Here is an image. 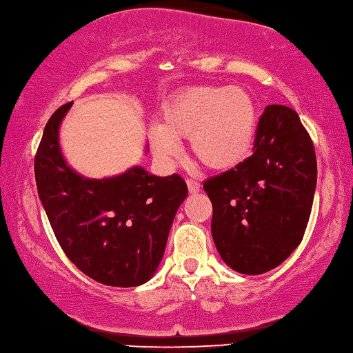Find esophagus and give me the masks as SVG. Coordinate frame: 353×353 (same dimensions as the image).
<instances>
[{"mask_svg":"<svg viewBox=\"0 0 353 353\" xmlns=\"http://www.w3.org/2000/svg\"><path fill=\"white\" fill-rule=\"evenodd\" d=\"M187 187H188V192L192 193V194H194V193H199V192H201V185H199V182H196V181H192V179H190V181H187Z\"/></svg>","mask_w":353,"mask_h":353,"instance_id":"obj_1","label":"esophagus"}]
</instances>
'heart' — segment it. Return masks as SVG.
<instances>
[{
	"mask_svg": "<svg viewBox=\"0 0 353 353\" xmlns=\"http://www.w3.org/2000/svg\"><path fill=\"white\" fill-rule=\"evenodd\" d=\"M159 117L149 143L165 165L174 163L181 155L179 141L187 139L194 159L216 172L236 170L253 154L259 113L242 86L183 88L161 105Z\"/></svg>",
	"mask_w": 353,
	"mask_h": 353,
	"instance_id": "1",
	"label": "heart"
}]
</instances>
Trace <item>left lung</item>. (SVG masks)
I'll return each instance as SVG.
<instances>
[{"label": "left lung", "instance_id": "left-lung-1", "mask_svg": "<svg viewBox=\"0 0 353 353\" xmlns=\"http://www.w3.org/2000/svg\"><path fill=\"white\" fill-rule=\"evenodd\" d=\"M253 150L236 170L204 182L215 247L243 275L272 270L299 247L317 183L314 146L292 108L267 106Z\"/></svg>", "mask_w": 353, "mask_h": 353}]
</instances>
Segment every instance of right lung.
Here are the masks:
<instances>
[{
    "instance_id": "1",
    "label": "right lung",
    "mask_w": 353,
    "mask_h": 353,
    "mask_svg": "<svg viewBox=\"0 0 353 353\" xmlns=\"http://www.w3.org/2000/svg\"><path fill=\"white\" fill-rule=\"evenodd\" d=\"M70 106L54 111L39 144V198L61 248L78 270L106 286H139L160 265L176 212L188 194L187 183L179 174L159 177L139 165L102 179L77 172L59 143Z\"/></svg>"
}]
</instances>
